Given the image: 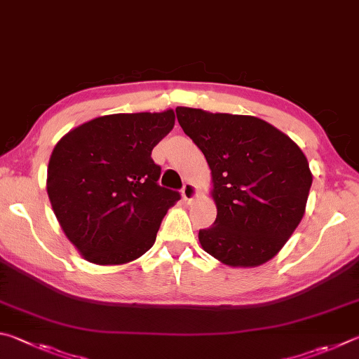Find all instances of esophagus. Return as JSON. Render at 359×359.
Returning <instances> with one entry per match:
<instances>
[{
    "instance_id": "1",
    "label": "esophagus",
    "mask_w": 359,
    "mask_h": 359,
    "mask_svg": "<svg viewBox=\"0 0 359 359\" xmlns=\"http://www.w3.org/2000/svg\"><path fill=\"white\" fill-rule=\"evenodd\" d=\"M181 194H183V198L186 200V202L191 203L192 200L197 197V187L192 183H184L183 189H181Z\"/></svg>"
}]
</instances>
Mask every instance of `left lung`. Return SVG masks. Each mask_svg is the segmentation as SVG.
Wrapping results in <instances>:
<instances>
[{
    "label": "left lung",
    "mask_w": 359,
    "mask_h": 359,
    "mask_svg": "<svg viewBox=\"0 0 359 359\" xmlns=\"http://www.w3.org/2000/svg\"><path fill=\"white\" fill-rule=\"evenodd\" d=\"M211 170L215 225L198 231L224 265L254 268L279 254L304 216L312 172L303 151L260 118L176 107Z\"/></svg>",
    "instance_id": "1"
}]
</instances>
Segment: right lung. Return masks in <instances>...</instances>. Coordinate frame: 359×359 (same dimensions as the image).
<instances>
[{
	"mask_svg": "<svg viewBox=\"0 0 359 359\" xmlns=\"http://www.w3.org/2000/svg\"><path fill=\"white\" fill-rule=\"evenodd\" d=\"M175 126V111L90 119L55 144L47 168L50 205L67 240L96 265H124L153 248L180 194L157 184L151 151Z\"/></svg>",
	"mask_w": 359,
	"mask_h": 359,
	"instance_id": "obj_1",
	"label": "right lung"
}]
</instances>
